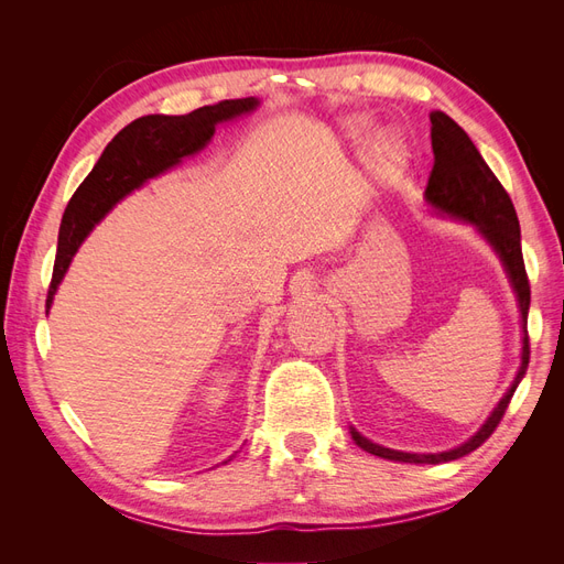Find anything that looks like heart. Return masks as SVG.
<instances>
[{"label": "heart", "mask_w": 564, "mask_h": 564, "mask_svg": "<svg viewBox=\"0 0 564 564\" xmlns=\"http://www.w3.org/2000/svg\"><path fill=\"white\" fill-rule=\"evenodd\" d=\"M371 124L365 122V119L352 122V135H357V141L365 139ZM404 169H406V150L402 141H398L395 135H383L371 152V172L383 181H395L404 174Z\"/></svg>", "instance_id": "b5f03b06"}]
</instances>
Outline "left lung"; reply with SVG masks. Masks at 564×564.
<instances>
[{"label":"left lung","mask_w":564,"mask_h":564,"mask_svg":"<svg viewBox=\"0 0 564 564\" xmlns=\"http://www.w3.org/2000/svg\"><path fill=\"white\" fill-rule=\"evenodd\" d=\"M431 141H433V155L435 164L425 185V202L440 214L456 220L470 224L482 240L499 256V261L506 270L508 282L513 286L518 308H520V324H522V352H520V367L513 383L503 392L499 404L480 425L470 440L458 445L449 452L437 454H412V452H398L377 445V442L367 440L362 433H357L350 425V435L357 447L365 452L381 456L388 460H400V464H445L475 452L482 442L497 431L499 421L503 419L510 398H513L516 388L524 379V371L529 365V336H527V313H529V280L524 272L522 261V245H520V220L516 214L513 202L499 178L494 176L487 162L477 152L475 143L468 139V133L460 129L454 119L445 112L433 110L431 112Z\"/></svg>","instance_id":"left-lung-1"}]
</instances>
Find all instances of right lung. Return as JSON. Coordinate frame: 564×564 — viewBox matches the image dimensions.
<instances>
[{
  "label": "right lung",
  "instance_id": "1",
  "mask_svg": "<svg viewBox=\"0 0 564 564\" xmlns=\"http://www.w3.org/2000/svg\"><path fill=\"white\" fill-rule=\"evenodd\" d=\"M259 98H232L216 106H204L187 115H145L133 119L106 145L91 174L77 187L58 230V249L46 296V315L73 256L89 232L106 218L117 202L139 191L150 178L166 174L212 141L218 124L253 112ZM230 460V458H228ZM224 460V464H228Z\"/></svg>",
  "mask_w": 564,
  "mask_h": 564
}]
</instances>
